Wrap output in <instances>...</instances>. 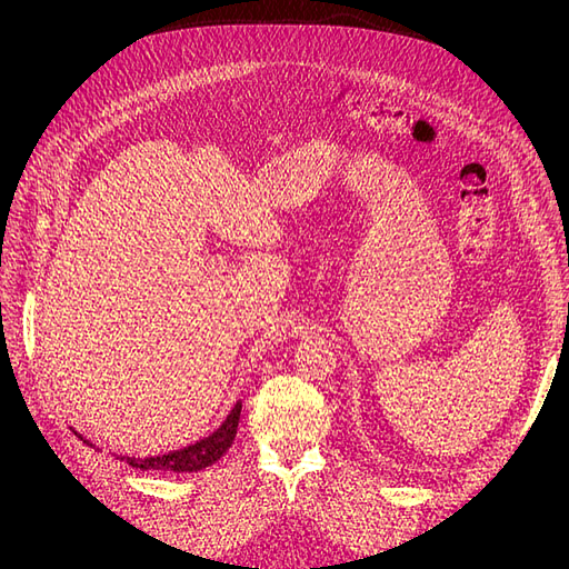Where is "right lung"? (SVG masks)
<instances>
[{"label": "right lung", "mask_w": 569, "mask_h": 569, "mask_svg": "<svg viewBox=\"0 0 569 569\" xmlns=\"http://www.w3.org/2000/svg\"><path fill=\"white\" fill-rule=\"evenodd\" d=\"M239 412H242V401H239L232 410L230 416L226 418V422H222L213 435H209L206 439H199L197 443L192 446H184V449L180 451H170V453H163V456H153V458H130V456H120L118 460L128 462L130 468L134 470H153V472H178V475H184V472H199L203 468H209V465H213L216 460H220L222 456L228 453V449L234 441V435H237V425H239ZM80 437V435H78ZM84 443L92 446L84 437H80Z\"/></svg>", "instance_id": "obj_1"}]
</instances>
